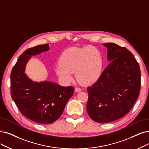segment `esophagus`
Returning a JSON list of instances; mask_svg holds the SVG:
<instances>
[{"instance_id": "34e87169", "label": "esophagus", "mask_w": 149, "mask_h": 149, "mask_svg": "<svg viewBox=\"0 0 149 149\" xmlns=\"http://www.w3.org/2000/svg\"><path fill=\"white\" fill-rule=\"evenodd\" d=\"M74 91L76 92H81L82 91V89L81 88H79V87H76L75 89H74Z\"/></svg>"}]
</instances>
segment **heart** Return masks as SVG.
<instances>
[{
	"label": "heart",
	"instance_id": "obj_1",
	"mask_svg": "<svg viewBox=\"0 0 149 149\" xmlns=\"http://www.w3.org/2000/svg\"><path fill=\"white\" fill-rule=\"evenodd\" d=\"M103 70V58L100 51L93 46L71 47L65 49L55 67L58 78L65 84L76 78L85 85H91L100 78Z\"/></svg>",
	"mask_w": 149,
	"mask_h": 149
}]
</instances>
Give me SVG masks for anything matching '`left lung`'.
<instances>
[{
  "mask_svg": "<svg viewBox=\"0 0 149 149\" xmlns=\"http://www.w3.org/2000/svg\"><path fill=\"white\" fill-rule=\"evenodd\" d=\"M110 62L99 79L87 90V111L98 123L115 121L132 108L141 89L139 63L126 47L104 43Z\"/></svg>",
  "mask_w": 149,
  "mask_h": 149,
  "instance_id": "1",
  "label": "left lung"
}]
</instances>
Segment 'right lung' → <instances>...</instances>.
Returning a JSON list of instances; mask_svg holds the SVG:
<instances>
[{"label":"right lung","instance_id":"right-lung-1","mask_svg":"<svg viewBox=\"0 0 149 149\" xmlns=\"http://www.w3.org/2000/svg\"><path fill=\"white\" fill-rule=\"evenodd\" d=\"M49 49V44L26 49L17 59L10 75L11 96L21 114L41 124L53 123L62 116L74 89L72 86L63 87L50 81L35 82L24 73L32 56Z\"/></svg>","mask_w":149,"mask_h":149}]
</instances>
